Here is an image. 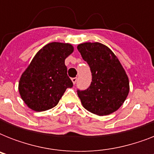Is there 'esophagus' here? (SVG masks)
<instances>
[{"instance_id":"34e87169","label":"esophagus","mask_w":154,"mask_h":154,"mask_svg":"<svg viewBox=\"0 0 154 154\" xmlns=\"http://www.w3.org/2000/svg\"><path fill=\"white\" fill-rule=\"evenodd\" d=\"M77 77H72V83H73V84H76V83H77Z\"/></svg>"}]
</instances>
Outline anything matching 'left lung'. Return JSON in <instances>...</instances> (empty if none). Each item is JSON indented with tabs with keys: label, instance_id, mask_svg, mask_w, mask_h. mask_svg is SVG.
<instances>
[{
	"label": "left lung",
	"instance_id": "obj_1",
	"mask_svg": "<svg viewBox=\"0 0 154 154\" xmlns=\"http://www.w3.org/2000/svg\"><path fill=\"white\" fill-rule=\"evenodd\" d=\"M77 49L92 73L89 88L77 91L82 105L99 116L115 112L124 103L129 91V79L122 65L114 53L98 42L80 44Z\"/></svg>",
	"mask_w": 154,
	"mask_h": 154
}]
</instances>
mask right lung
<instances>
[{
    "label": "right lung",
    "mask_w": 154,
    "mask_h": 154,
    "mask_svg": "<svg viewBox=\"0 0 154 154\" xmlns=\"http://www.w3.org/2000/svg\"><path fill=\"white\" fill-rule=\"evenodd\" d=\"M73 52L70 44L52 42L35 55L19 82V93L34 111L55 107L67 88L72 87L68 77L65 58Z\"/></svg>",
    "instance_id": "obj_1"
}]
</instances>
